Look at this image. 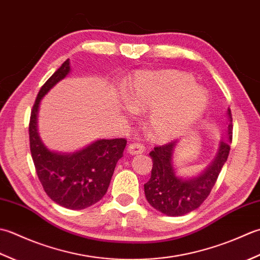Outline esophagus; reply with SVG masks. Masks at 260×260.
<instances>
[{"label":"esophagus","instance_id":"1","mask_svg":"<svg viewBox=\"0 0 260 260\" xmlns=\"http://www.w3.org/2000/svg\"><path fill=\"white\" fill-rule=\"evenodd\" d=\"M145 150L146 147L140 142H132L128 147V151L131 155H138V153H142Z\"/></svg>","mask_w":260,"mask_h":260}]
</instances>
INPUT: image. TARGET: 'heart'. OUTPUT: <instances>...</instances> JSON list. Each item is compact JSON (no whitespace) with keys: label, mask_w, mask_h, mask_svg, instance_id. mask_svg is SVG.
<instances>
[{"label":"heart","mask_w":260,"mask_h":260,"mask_svg":"<svg viewBox=\"0 0 260 260\" xmlns=\"http://www.w3.org/2000/svg\"><path fill=\"white\" fill-rule=\"evenodd\" d=\"M125 101L135 112H146V126L155 139L168 140L186 131L208 107L204 88L179 71L144 72L135 77Z\"/></svg>","instance_id":"heart-1"}]
</instances>
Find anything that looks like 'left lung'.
<instances>
[{
    "label": "left lung",
    "instance_id": "obj_1",
    "mask_svg": "<svg viewBox=\"0 0 260 260\" xmlns=\"http://www.w3.org/2000/svg\"><path fill=\"white\" fill-rule=\"evenodd\" d=\"M228 115L230 118L228 141L220 142L215 159L197 178L186 181L175 175L172 157L176 141L156 146L149 152L152 168L150 179L145 184V195L153 209L166 215L181 216L197 210L208 199L230 152L234 129L230 110Z\"/></svg>",
    "mask_w": 260,
    "mask_h": 260
}]
</instances>
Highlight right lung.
I'll list each match as a JSON object with an SVG mask.
<instances>
[{
    "label": "right lung",
    "instance_id": "right-lung-1",
    "mask_svg": "<svg viewBox=\"0 0 260 260\" xmlns=\"http://www.w3.org/2000/svg\"><path fill=\"white\" fill-rule=\"evenodd\" d=\"M70 70L67 59L40 88L30 115V151L46 194L63 208L83 210L99 202L107 193L116 162L123 156L126 139L98 140L72 155L50 151L42 144L37 131L40 100L66 77Z\"/></svg>",
    "mask_w": 260,
    "mask_h": 260
}]
</instances>
